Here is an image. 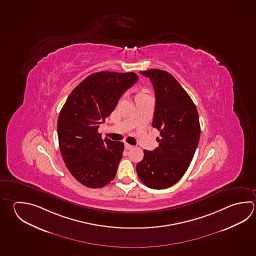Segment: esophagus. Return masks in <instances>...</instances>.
Returning a JSON list of instances; mask_svg holds the SVG:
<instances>
[{
    "mask_svg": "<svg viewBox=\"0 0 256 256\" xmlns=\"http://www.w3.org/2000/svg\"><path fill=\"white\" fill-rule=\"evenodd\" d=\"M134 146H133L130 145V144H128V143H125V148L126 150H130L133 148Z\"/></svg>",
    "mask_w": 256,
    "mask_h": 256,
    "instance_id": "1",
    "label": "esophagus"
}]
</instances>
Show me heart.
<instances>
[{
	"label": "heart",
	"instance_id": "obj_1",
	"mask_svg": "<svg viewBox=\"0 0 256 256\" xmlns=\"http://www.w3.org/2000/svg\"><path fill=\"white\" fill-rule=\"evenodd\" d=\"M138 95H146V94L144 93V92H141V93H140Z\"/></svg>",
	"mask_w": 256,
	"mask_h": 256
}]
</instances>
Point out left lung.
<instances>
[{
	"instance_id": "1",
	"label": "left lung",
	"mask_w": 256,
	"mask_h": 256,
	"mask_svg": "<svg viewBox=\"0 0 256 256\" xmlns=\"http://www.w3.org/2000/svg\"><path fill=\"white\" fill-rule=\"evenodd\" d=\"M140 73L150 78L156 96L152 126L160 132L158 148L144 150L136 164L142 183L153 189H164L178 182L193 160L200 138L199 116L196 105L170 73L148 70Z\"/></svg>"
}]
</instances>
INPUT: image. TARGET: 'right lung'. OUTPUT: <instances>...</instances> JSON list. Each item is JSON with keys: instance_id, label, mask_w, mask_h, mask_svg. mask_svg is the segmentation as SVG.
<instances>
[{"instance_id": "obj_1", "label": "right lung", "mask_w": 256, "mask_h": 256, "mask_svg": "<svg viewBox=\"0 0 256 256\" xmlns=\"http://www.w3.org/2000/svg\"><path fill=\"white\" fill-rule=\"evenodd\" d=\"M138 80L134 72L92 74L73 90L60 112L57 130L63 161L83 186L102 188L116 176L124 144L102 140L98 130Z\"/></svg>"}]
</instances>
